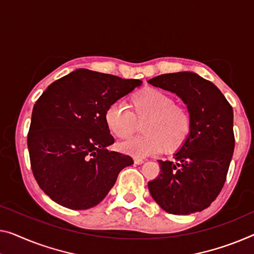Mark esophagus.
<instances>
[{"instance_id":"34e87169","label":"esophagus","mask_w":254,"mask_h":254,"mask_svg":"<svg viewBox=\"0 0 254 254\" xmlns=\"http://www.w3.org/2000/svg\"><path fill=\"white\" fill-rule=\"evenodd\" d=\"M143 162H145V161H143V160H142V158H138V157H134V163H135V164H138V165H140V164H142V163H143Z\"/></svg>"}]
</instances>
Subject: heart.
Returning a JSON list of instances; mask_svg holds the SVG:
<instances>
[{"instance_id": "b5f03b06", "label": "heart", "mask_w": 254, "mask_h": 254, "mask_svg": "<svg viewBox=\"0 0 254 254\" xmlns=\"http://www.w3.org/2000/svg\"><path fill=\"white\" fill-rule=\"evenodd\" d=\"M128 107L115 103L105 112L106 127L114 137L127 139L137 130L143 135L122 143L121 148L137 157L161 153L171 154L188 141L192 130V114L186 105L175 103L172 96L153 86L135 91L128 98Z\"/></svg>"}]
</instances>
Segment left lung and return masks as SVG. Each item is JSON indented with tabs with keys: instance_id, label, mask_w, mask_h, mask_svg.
<instances>
[{
	"instance_id": "8db88e82",
	"label": "left lung",
	"mask_w": 254,
	"mask_h": 254,
	"mask_svg": "<svg viewBox=\"0 0 254 254\" xmlns=\"http://www.w3.org/2000/svg\"><path fill=\"white\" fill-rule=\"evenodd\" d=\"M148 83L176 93L192 114L188 141L172 161H158L160 175L148 183L151 197L171 214L203 211L221 191L233 157L232 106L213 83L191 71L163 74Z\"/></svg>"
}]
</instances>
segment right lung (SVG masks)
I'll use <instances>...</instances> for the list:
<instances>
[{
	"label": "right lung",
	"instance_id": "obj_1",
	"mask_svg": "<svg viewBox=\"0 0 254 254\" xmlns=\"http://www.w3.org/2000/svg\"><path fill=\"white\" fill-rule=\"evenodd\" d=\"M141 83L79 68L37 99L27 135L30 166L52 200L71 210L96 206L121 170L133 164L128 155L107 149L114 138L105 112Z\"/></svg>",
	"mask_w": 254,
	"mask_h": 254
}]
</instances>
